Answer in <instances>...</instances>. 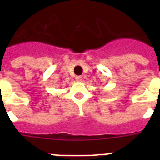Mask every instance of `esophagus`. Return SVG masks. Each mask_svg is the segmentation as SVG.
Here are the masks:
<instances>
[{"label": "esophagus", "mask_w": 160, "mask_h": 160, "mask_svg": "<svg viewBox=\"0 0 160 160\" xmlns=\"http://www.w3.org/2000/svg\"><path fill=\"white\" fill-rule=\"evenodd\" d=\"M82 79H83V77L81 76V75H79V76H76V77H75V80H76V81H78V82L82 81Z\"/></svg>", "instance_id": "obj_1"}]
</instances>
